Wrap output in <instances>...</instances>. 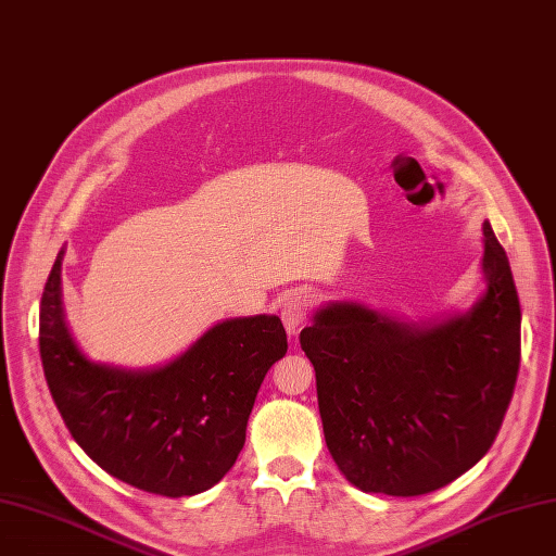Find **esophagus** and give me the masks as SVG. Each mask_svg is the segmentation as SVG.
<instances>
[{
  "instance_id": "obj_1",
  "label": "esophagus",
  "mask_w": 556,
  "mask_h": 556,
  "mask_svg": "<svg viewBox=\"0 0 556 556\" xmlns=\"http://www.w3.org/2000/svg\"><path fill=\"white\" fill-rule=\"evenodd\" d=\"M313 304H316V293L311 288H298L291 295H286L281 304V320L288 333L295 336L306 325Z\"/></svg>"
}]
</instances>
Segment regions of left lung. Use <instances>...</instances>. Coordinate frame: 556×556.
Segmentation results:
<instances>
[{
	"label": "left lung",
	"instance_id": "8db88e82",
	"mask_svg": "<svg viewBox=\"0 0 556 556\" xmlns=\"http://www.w3.org/2000/svg\"><path fill=\"white\" fill-rule=\"evenodd\" d=\"M481 231L486 288L468 311L404 323L358 302H329L300 333L316 368L327 447L364 493L439 491L497 437L520 366V302L489 220Z\"/></svg>",
	"mask_w": 556,
	"mask_h": 556
}]
</instances>
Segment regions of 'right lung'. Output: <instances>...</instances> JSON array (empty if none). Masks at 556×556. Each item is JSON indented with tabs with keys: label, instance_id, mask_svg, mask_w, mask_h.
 Wrapping results in <instances>:
<instances>
[{
	"label": "right lung",
	"instance_id": "right-lung-1",
	"mask_svg": "<svg viewBox=\"0 0 556 556\" xmlns=\"http://www.w3.org/2000/svg\"><path fill=\"white\" fill-rule=\"evenodd\" d=\"M56 254L40 300V358L59 414L111 477L165 497L208 491L231 470L261 381L286 350L277 316L229 318L163 366L94 364L72 338Z\"/></svg>",
	"mask_w": 556,
	"mask_h": 556
}]
</instances>
